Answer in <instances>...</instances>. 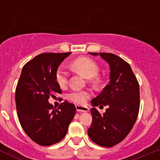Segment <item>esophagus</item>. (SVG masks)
I'll list each match as a JSON object with an SVG mask.
<instances>
[{"mask_svg":"<svg viewBox=\"0 0 160 160\" xmlns=\"http://www.w3.org/2000/svg\"><path fill=\"white\" fill-rule=\"evenodd\" d=\"M76 110L78 112H86V111H88V108L86 107H82V106L76 105Z\"/></svg>","mask_w":160,"mask_h":160,"instance_id":"1","label":"esophagus"}]
</instances>
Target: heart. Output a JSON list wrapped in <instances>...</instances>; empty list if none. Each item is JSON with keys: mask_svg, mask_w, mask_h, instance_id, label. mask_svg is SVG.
I'll return each instance as SVG.
<instances>
[{"mask_svg": "<svg viewBox=\"0 0 160 160\" xmlns=\"http://www.w3.org/2000/svg\"><path fill=\"white\" fill-rule=\"evenodd\" d=\"M70 66L82 76L89 78L90 82L94 86H98L101 82V79L97 76L99 67L92 59L87 57L78 58L72 62ZM55 79L59 87L62 88H64L67 84V74L62 68H58L56 71ZM90 96V92L86 90H73L67 94V98L77 104H84Z\"/></svg>", "mask_w": 160, "mask_h": 160, "instance_id": "b5f03b06", "label": "heart"}]
</instances>
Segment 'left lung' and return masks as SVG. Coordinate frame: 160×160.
Wrapping results in <instances>:
<instances>
[{
    "mask_svg": "<svg viewBox=\"0 0 160 160\" xmlns=\"http://www.w3.org/2000/svg\"><path fill=\"white\" fill-rule=\"evenodd\" d=\"M99 54L110 65V83L102 92L91 100L94 107L107 106L106 112L100 114L91 108L92 123L88 135L94 142L111 148L122 142L135 123L139 111V85L131 66L117 55L109 53Z\"/></svg>",
    "mask_w": 160,
    "mask_h": 160,
    "instance_id": "8db88e82",
    "label": "left lung"
}]
</instances>
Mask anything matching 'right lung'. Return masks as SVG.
Listing matches in <instances>:
<instances>
[{
  "instance_id": "right-lung-1",
  "label": "right lung",
  "mask_w": 160,
  "mask_h": 160,
  "mask_svg": "<svg viewBox=\"0 0 160 160\" xmlns=\"http://www.w3.org/2000/svg\"><path fill=\"white\" fill-rule=\"evenodd\" d=\"M71 52L37 55L22 68L16 87V107L22 128L36 143L50 146L60 142L75 115L74 104L65 101L57 108L49 97L62 94L55 73Z\"/></svg>"
}]
</instances>
